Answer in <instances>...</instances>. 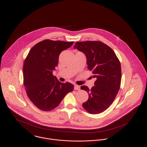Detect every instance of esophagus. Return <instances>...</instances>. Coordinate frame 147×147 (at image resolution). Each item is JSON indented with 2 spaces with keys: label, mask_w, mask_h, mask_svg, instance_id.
I'll return each instance as SVG.
<instances>
[{
  "label": "esophagus",
  "mask_w": 147,
  "mask_h": 147,
  "mask_svg": "<svg viewBox=\"0 0 147 147\" xmlns=\"http://www.w3.org/2000/svg\"><path fill=\"white\" fill-rule=\"evenodd\" d=\"M80 89V86L79 85H74V90H79Z\"/></svg>",
  "instance_id": "1"
}]
</instances>
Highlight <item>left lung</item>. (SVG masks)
<instances>
[{
  "instance_id": "1",
  "label": "left lung",
  "mask_w": 147,
  "mask_h": 147,
  "mask_svg": "<svg viewBox=\"0 0 147 147\" xmlns=\"http://www.w3.org/2000/svg\"><path fill=\"white\" fill-rule=\"evenodd\" d=\"M74 49L85 55L88 68L96 78L91 89L81 86L89 94L83 107L91 114L103 112L112 104L120 88L122 76L119 58L111 48L101 41L77 42Z\"/></svg>"
}]
</instances>
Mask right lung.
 <instances>
[{
    "label": "right lung",
    "mask_w": 147,
    "mask_h": 147,
    "mask_svg": "<svg viewBox=\"0 0 147 147\" xmlns=\"http://www.w3.org/2000/svg\"><path fill=\"white\" fill-rule=\"evenodd\" d=\"M74 42L45 40L30 49L23 67L24 85L30 101L38 109L49 111L57 107L74 85L62 83L53 75L59 56Z\"/></svg>",
    "instance_id": "1"
}]
</instances>
